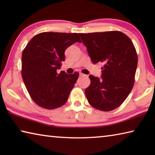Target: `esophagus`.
<instances>
[{
    "label": "esophagus",
    "mask_w": 155,
    "mask_h": 155,
    "mask_svg": "<svg viewBox=\"0 0 155 155\" xmlns=\"http://www.w3.org/2000/svg\"><path fill=\"white\" fill-rule=\"evenodd\" d=\"M79 75H80V77H84V76H86L85 74H83V73H80V74H79Z\"/></svg>",
    "instance_id": "34e87169"
}]
</instances>
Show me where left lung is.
Instances as JSON below:
<instances>
[{"instance_id": "1", "label": "left lung", "mask_w": 155, "mask_h": 155, "mask_svg": "<svg viewBox=\"0 0 155 155\" xmlns=\"http://www.w3.org/2000/svg\"><path fill=\"white\" fill-rule=\"evenodd\" d=\"M78 35L93 64H104L101 78L89 77L91 83L85 91L89 103L103 111L116 109L134 85L137 55L132 41L116 31Z\"/></svg>"}]
</instances>
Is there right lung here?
I'll use <instances>...</instances> for the list:
<instances>
[{"label":"right lung","instance_id":"right-lung-1","mask_svg":"<svg viewBox=\"0 0 155 155\" xmlns=\"http://www.w3.org/2000/svg\"><path fill=\"white\" fill-rule=\"evenodd\" d=\"M81 43L77 33L44 32L31 39L22 52V77L35 103L46 109L64 105L79 74L57 70L65 61V51Z\"/></svg>","mask_w":155,"mask_h":155}]
</instances>
